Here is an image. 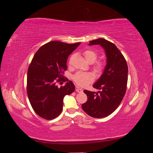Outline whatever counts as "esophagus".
I'll return each instance as SVG.
<instances>
[{"label": "esophagus", "instance_id": "34e87169", "mask_svg": "<svg viewBox=\"0 0 153 153\" xmlns=\"http://www.w3.org/2000/svg\"><path fill=\"white\" fill-rule=\"evenodd\" d=\"M76 91L77 92H83V90H82V89H81V88L76 87Z\"/></svg>", "mask_w": 153, "mask_h": 153}]
</instances>
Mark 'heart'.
Wrapping results in <instances>:
<instances>
[{"instance_id": "heart-1", "label": "heart", "mask_w": 153, "mask_h": 153, "mask_svg": "<svg viewBox=\"0 0 153 153\" xmlns=\"http://www.w3.org/2000/svg\"><path fill=\"white\" fill-rule=\"evenodd\" d=\"M83 54H84L85 59L90 63L95 62L97 58H98V53L92 50H85L83 52ZM69 63L70 64V60L69 61ZM103 64L100 62H96L93 66L94 70L96 71L101 70ZM73 80L78 85L85 86L93 80V76L89 73L78 72L73 76Z\"/></svg>"}]
</instances>
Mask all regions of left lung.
I'll return each instance as SVG.
<instances>
[{
	"mask_svg": "<svg viewBox=\"0 0 153 153\" xmlns=\"http://www.w3.org/2000/svg\"><path fill=\"white\" fill-rule=\"evenodd\" d=\"M89 45H100L105 50L106 64L93 87L101 90H84L87 101L82 105L84 112L95 118L108 116L117 109L126 93L128 68L123 55L114 43L103 38L91 41Z\"/></svg>",
	"mask_w": 153,
	"mask_h": 153,
	"instance_id": "1",
	"label": "left lung"
}]
</instances>
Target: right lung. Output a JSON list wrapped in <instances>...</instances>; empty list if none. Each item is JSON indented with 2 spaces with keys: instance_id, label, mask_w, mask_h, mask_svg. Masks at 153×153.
Listing matches in <instances>:
<instances>
[{
  "instance_id": "add662e5",
  "label": "right lung",
  "mask_w": 153,
  "mask_h": 153,
  "mask_svg": "<svg viewBox=\"0 0 153 153\" xmlns=\"http://www.w3.org/2000/svg\"><path fill=\"white\" fill-rule=\"evenodd\" d=\"M80 44L50 41L40 47L32 58L27 72V92L32 108L41 117L52 120L58 117L64 97L75 91L70 80L61 87L57 83L64 80L68 57Z\"/></svg>"
}]
</instances>
